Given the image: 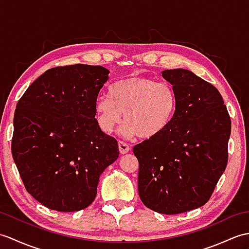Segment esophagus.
<instances>
[{
	"mask_svg": "<svg viewBox=\"0 0 249 249\" xmlns=\"http://www.w3.org/2000/svg\"><path fill=\"white\" fill-rule=\"evenodd\" d=\"M119 149H120L121 154H126L130 151V147L126 142L119 141Z\"/></svg>",
	"mask_w": 249,
	"mask_h": 249,
	"instance_id": "1",
	"label": "esophagus"
}]
</instances>
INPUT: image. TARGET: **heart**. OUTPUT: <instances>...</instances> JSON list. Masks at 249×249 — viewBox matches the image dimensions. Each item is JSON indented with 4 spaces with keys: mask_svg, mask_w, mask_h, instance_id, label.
Instances as JSON below:
<instances>
[{
    "mask_svg": "<svg viewBox=\"0 0 249 249\" xmlns=\"http://www.w3.org/2000/svg\"><path fill=\"white\" fill-rule=\"evenodd\" d=\"M177 109V95L167 83L145 76H131L114 83L110 97L100 95L94 110L97 124L104 132H110L121 121L125 137L141 139L161 134L173 120Z\"/></svg>",
    "mask_w": 249,
    "mask_h": 249,
    "instance_id": "b5f03b06",
    "label": "heart"
}]
</instances>
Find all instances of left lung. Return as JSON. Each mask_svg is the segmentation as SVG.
I'll list each match as a JSON object with an SVG mask.
<instances>
[{
  "label": "left lung",
  "instance_id": "obj_1",
  "mask_svg": "<svg viewBox=\"0 0 249 249\" xmlns=\"http://www.w3.org/2000/svg\"><path fill=\"white\" fill-rule=\"evenodd\" d=\"M177 109L166 128L134 146L142 203L178 214L210 199L228 162L231 120L218 90L184 69L164 70Z\"/></svg>",
  "mask_w": 249,
  "mask_h": 249
}]
</instances>
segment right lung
I'll return each instance as SVG.
<instances>
[{
    "label": "right lung",
    "mask_w": 249,
    "mask_h": 249,
    "mask_svg": "<svg viewBox=\"0 0 249 249\" xmlns=\"http://www.w3.org/2000/svg\"><path fill=\"white\" fill-rule=\"evenodd\" d=\"M109 71L76 63L44 72L17 104L11 154L26 191L46 208L85 209L100 175L119 157L115 139L95 119Z\"/></svg>",
    "instance_id": "1"
}]
</instances>
